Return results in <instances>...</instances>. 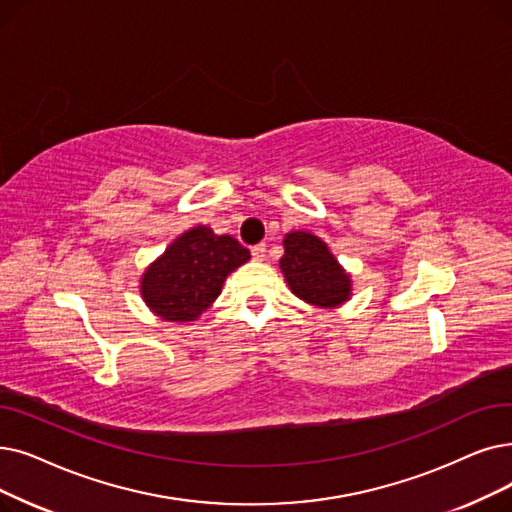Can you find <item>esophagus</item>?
<instances>
[{
  "label": "esophagus",
  "mask_w": 512,
  "mask_h": 512,
  "mask_svg": "<svg viewBox=\"0 0 512 512\" xmlns=\"http://www.w3.org/2000/svg\"><path fill=\"white\" fill-rule=\"evenodd\" d=\"M251 255L255 261H263L265 259V244H255V247L251 249Z\"/></svg>",
  "instance_id": "34e87169"
}]
</instances>
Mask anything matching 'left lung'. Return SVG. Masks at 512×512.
I'll return each instance as SVG.
<instances>
[{
    "label": "left lung",
    "instance_id": "1",
    "mask_svg": "<svg viewBox=\"0 0 512 512\" xmlns=\"http://www.w3.org/2000/svg\"><path fill=\"white\" fill-rule=\"evenodd\" d=\"M282 247L280 272L295 297L322 309L341 307L351 299V274L320 236L307 230H293L284 236Z\"/></svg>",
    "mask_w": 512,
    "mask_h": 512
}]
</instances>
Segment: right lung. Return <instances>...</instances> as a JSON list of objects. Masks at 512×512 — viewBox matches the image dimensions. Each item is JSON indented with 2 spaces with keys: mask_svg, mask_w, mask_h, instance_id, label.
<instances>
[{
  "mask_svg": "<svg viewBox=\"0 0 512 512\" xmlns=\"http://www.w3.org/2000/svg\"><path fill=\"white\" fill-rule=\"evenodd\" d=\"M251 259L249 249L209 226L177 236L140 278V295L154 316L167 322H194L219 297L226 278Z\"/></svg>",
  "mask_w": 512,
  "mask_h": 512,
  "instance_id": "obj_1",
  "label": "right lung"
}]
</instances>
